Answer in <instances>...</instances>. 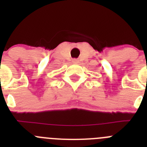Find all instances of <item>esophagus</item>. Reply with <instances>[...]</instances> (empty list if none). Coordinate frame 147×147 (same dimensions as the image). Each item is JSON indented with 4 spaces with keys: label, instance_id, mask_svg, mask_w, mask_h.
<instances>
[{
    "label": "esophagus",
    "instance_id": "34e87169",
    "mask_svg": "<svg viewBox=\"0 0 147 147\" xmlns=\"http://www.w3.org/2000/svg\"><path fill=\"white\" fill-rule=\"evenodd\" d=\"M73 62H74V63H77L78 60H77V59H73Z\"/></svg>",
    "mask_w": 147,
    "mask_h": 147
}]
</instances>
